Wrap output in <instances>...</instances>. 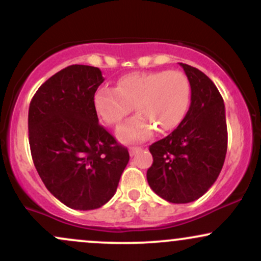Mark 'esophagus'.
<instances>
[{
	"label": "esophagus",
	"mask_w": 261,
	"mask_h": 261,
	"mask_svg": "<svg viewBox=\"0 0 261 261\" xmlns=\"http://www.w3.org/2000/svg\"><path fill=\"white\" fill-rule=\"evenodd\" d=\"M141 149H142L141 147H137V146H133V147L128 148V151H130V155H135V154L139 153Z\"/></svg>",
	"instance_id": "esophagus-1"
}]
</instances>
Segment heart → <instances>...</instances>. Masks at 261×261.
<instances>
[{
  "label": "heart",
  "mask_w": 261,
  "mask_h": 261,
  "mask_svg": "<svg viewBox=\"0 0 261 261\" xmlns=\"http://www.w3.org/2000/svg\"><path fill=\"white\" fill-rule=\"evenodd\" d=\"M190 97V82L180 71L133 72L122 76L115 88L98 89L94 104L108 125L120 124L135 107L139 114L121 125L116 135L124 142H136L147 139L155 128L167 133L178 126Z\"/></svg>",
  "instance_id": "b5f03b06"
}]
</instances>
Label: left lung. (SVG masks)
Returning <instances> with one entry per match:
<instances>
[{"instance_id": "8db88e82", "label": "left lung", "mask_w": 261, "mask_h": 261, "mask_svg": "<svg viewBox=\"0 0 261 261\" xmlns=\"http://www.w3.org/2000/svg\"><path fill=\"white\" fill-rule=\"evenodd\" d=\"M191 87V103L179 126L149 146L153 163L147 181L162 199L188 203L216 181L227 152V122L222 95L197 68L180 64Z\"/></svg>"}]
</instances>
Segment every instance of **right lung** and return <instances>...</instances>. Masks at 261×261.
Listing matches in <instances>:
<instances>
[{
  "instance_id": "1",
  "label": "right lung",
  "mask_w": 261,
  "mask_h": 261,
  "mask_svg": "<svg viewBox=\"0 0 261 261\" xmlns=\"http://www.w3.org/2000/svg\"><path fill=\"white\" fill-rule=\"evenodd\" d=\"M103 81L98 67L67 66L39 87L29 106V146L38 174L74 210L109 201L130 160L127 148L98 121L94 94Z\"/></svg>"
}]
</instances>
